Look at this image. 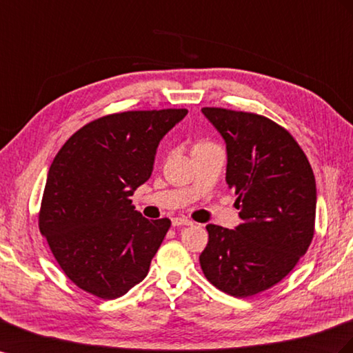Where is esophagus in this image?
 <instances>
[{
	"label": "esophagus",
	"mask_w": 353,
	"mask_h": 353,
	"mask_svg": "<svg viewBox=\"0 0 353 353\" xmlns=\"http://www.w3.org/2000/svg\"><path fill=\"white\" fill-rule=\"evenodd\" d=\"M193 223L188 220V218H184V216H175L172 218V225L174 227H181V225H192Z\"/></svg>",
	"instance_id": "34e87169"
}]
</instances>
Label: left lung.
<instances>
[{
    "label": "left lung",
    "instance_id": "left-lung-1",
    "mask_svg": "<svg viewBox=\"0 0 353 353\" xmlns=\"http://www.w3.org/2000/svg\"><path fill=\"white\" fill-rule=\"evenodd\" d=\"M225 141L228 188L242 224H208L200 254L206 279L233 297H251L282 281L315 233L316 183L288 130L259 114L202 108Z\"/></svg>",
    "mask_w": 353,
    "mask_h": 353
}]
</instances>
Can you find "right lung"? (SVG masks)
I'll return each mask as SVG.
<instances>
[{"mask_svg":"<svg viewBox=\"0 0 353 353\" xmlns=\"http://www.w3.org/2000/svg\"><path fill=\"white\" fill-rule=\"evenodd\" d=\"M187 112L110 114L75 132L53 159L38 225L63 273L85 292L112 300L147 276L170 220H147L129 197Z\"/></svg>","mask_w":353,"mask_h":353,"instance_id":"obj_1","label":"right lung"}]
</instances>
